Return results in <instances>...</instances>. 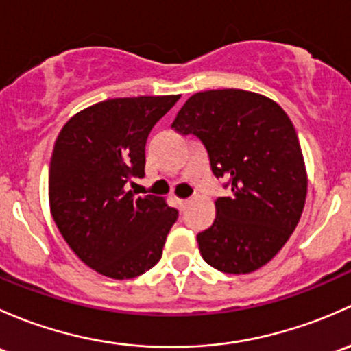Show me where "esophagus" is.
<instances>
[{
  "label": "esophagus",
  "mask_w": 351,
  "mask_h": 351,
  "mask_svg": "<svg viewBox=\"0 0 351 351\" xmlns=\"http://www.w3.org/2000/svg\"><path fill=\"white\" fill-rule=\"evenodd\" d=\"M189 204V199H177V206H179L180 211H184V208Z\"/></svg>",
  "instance_id": "esophagus-1"
}]
</instances>
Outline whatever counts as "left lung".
<instances>
[{
	"label": "left lung",
	"mask_w": 351,
	"mask_h": 351,
	"mask_svg": "<svg viewBox=\"0 0 351 351\" xmlns=\"http://www.w3.org/2000/svg\"><path fill=\"white\" fill-rule=\"evenodd\" d=\"M172 128L196 135L211 171L231 187L215 202L216 218L197 234L206 263L225 274H250L279 254L301 219L308 176L294 125L276 101L213 89L191 96Z\"/></svg>",
	"instance_id": "1"
}]
</instances>
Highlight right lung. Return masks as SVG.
Listing matches in <instances>:
<instances>
[{"label": "right lung", "instance_id": "right-lung-1", "mask_svg": "<svg viewBox=\"0 0 351 351\" xmlns=\"http://www.w3.org/2000/svg\"><path fill=\"white\" fill-rule=\"evenodd\" d=\"M180 96L114 97L69 120L49 167L50 213L69 247L101 276L123 280L160 260L176 208L135 196L145 176V143L154 125Z\"/></svg>", "mask_w": 351, "mask_h": 351}]
</instances>
